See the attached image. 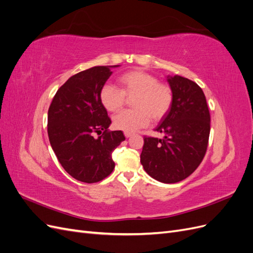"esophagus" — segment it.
Segmentation results:
<instances>
[{"label":"esophagus","mask_w":253,"mask_h":253,"mask_svg":"<svg viewBox=\"0 0 253 253\" xmlns=\"http://www.w3.org/2000/svg\"><path fill=\"white\" fill-rule=\"evenodd\" d=\"M125 136L126 137V138H128V137L132 136V133L131 132H125Z\"/></svg>","instance_id":"1"}]
</instances>
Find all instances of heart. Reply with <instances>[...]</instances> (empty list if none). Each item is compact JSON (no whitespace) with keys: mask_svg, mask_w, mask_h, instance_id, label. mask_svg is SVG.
I'll return each instance as SVG.
<instances>
[{"mask_svg":"<svg viewBox=\"0 0 253 253\" xmlns=\"http://www.w3.org/2000/svg\"><path fill=\"white\" fill-rule=\"evenodd\" d=\"M119 89L105 84L99 93L101 105L110 113L120 111L126 97L132 98V110L121 112L113 119L117 129L135 132L147 126L150 120L160 121L173 104V89L168 83L159 82L156 76L140 70L126 72L117 78Z\"/></svg>","mask_w":253,"mask_h":253,"instance_id":"b5f03b06","label":"heart"}]
</instances>
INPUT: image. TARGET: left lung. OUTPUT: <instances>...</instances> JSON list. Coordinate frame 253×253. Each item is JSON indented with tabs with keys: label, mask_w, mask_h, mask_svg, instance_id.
<instances>
[{
	"label": "left lung",
	"mask_w": 253,
	"mask_h": 253,
	"mask_svg": "<svg viewBox=\"0 0 253 253\" xmlns=\"http://www.w3.org/2000/svg\"><path fill=\"white\" fill-rule=\"evenodd\" d=\"M173 104L156 127L164 138L143 137L140 163L151 177L175 183L192 174L208 148L210 113L203 89L180 76L168 77Z\"/></svg>",
	"instance_id": "8db88e82"
}]
</instances>
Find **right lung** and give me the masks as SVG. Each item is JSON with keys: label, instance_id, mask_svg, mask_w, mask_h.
Returning a JSON list of instances; mask_svg holds the SVG:
<instances>
[{"label": "right lung", "instance_id": "1", "mask_svg": "<svg viewBox=\"0 0 253 253\" xmlns=\"http://www.w3.org/2000/svg\"><path fill=\"white\" fill-rule=\"evenodd\" d=\"M113 66H94L76 74L61 86L48 109L47 133L63 169L82 182H98L113 172L112 153L126 139L121 131H110L108 112L99 93ZM101 136L94 138V134Z\"/></svg>", "mask_w": 253, "mask_h": 253}]
</instances>
